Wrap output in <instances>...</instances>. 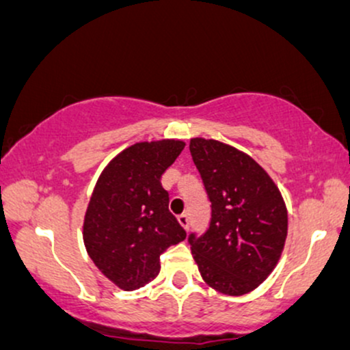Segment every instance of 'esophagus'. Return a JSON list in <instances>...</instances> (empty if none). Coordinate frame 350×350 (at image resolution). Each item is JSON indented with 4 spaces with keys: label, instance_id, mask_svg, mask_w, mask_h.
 <instances>
[{
    "label": "esophagus",
    "instance_id": "obj_1",
    "mask_svg": "<svg viewBox=\"0 0 350 350\" xmlns=\"http://www.w3.org/2000/svg\"><path fill=\"white\" fill-rule=\"evenodd\" d=\"M178 222L180 224V227H183L184 230H189V215L187 214H180L178 217Z\"/></svg>",
    "mask_w": 350,
    "mask_h": 350
}]
</instances>
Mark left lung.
I'll list each match as a JSON object with an SVG mask.
<instances>
[{
    "label": "left lung",
    "mask_w": 350,
    "mask_h": 350,
    "mask_svg": "<svg viewBox=\"0 0 350 350\" xmlns=\"http://www.w3.org/2000/svg\"><path fill=\"white\" fill-rule=\"evenodd\" d=\"M192 159L212 204L208 230L189 237L200 276L215 291L242 296L280 262L288 211L278 186L247 152L217 139L192 138Z\"/></svg>",
    "instance_id": "1"
}]
</instances>
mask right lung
I'll return each instance as SVG.
<instances>
[{"label": "right lung", "instance_id": "obj_1", "mask_svg": "<svg viewBox=\"0 0 350 350\" xmlns=\"http://www.w3.org/2000/svg\"><path fill=\"white\" fill-rule=\"evenodd\" d=\"M184 146L180 139L131 144L95 184L83 217V243L95 267L120 290L151 283L161 270V253L186 239L161 186V176Z\"/></svg>", "mask_w": 350, "mask_h": 350}]
</instances>
